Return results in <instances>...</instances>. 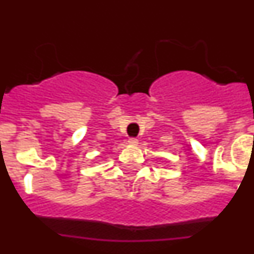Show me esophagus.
<instances>
[{
  "instance_id": "34e87169",
  "label": "esophagus",
  "mask_w": 254,
  "mask_h": 254,
  "mask_svg": "<svg viewBox=\"0 0 254 254\" xmlns=\"http://www.w3.org/2000/svg\"><path fill=\"white\" fill-rule=\"evenodd\" d=\"M128 143H129V145H131V146H137V145H138V140H137V138H129Z\"/></svg>"
}]
</instances>
